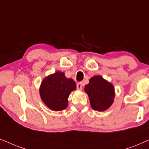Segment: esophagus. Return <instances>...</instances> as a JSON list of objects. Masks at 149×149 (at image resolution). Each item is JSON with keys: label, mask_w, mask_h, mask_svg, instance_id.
Listing matches in <instances>:
<instances>
[{"label": "esophagus", "mask_w": 149, "mask_h": 149, "mask_svg": "<svg viewBox=\"0 0 149 149\" xmlns=\"http://www.w3.org/2000/svg\"><path fill=\"white\" fill-rule=\"evenodd\" d=\"M76 86H77V88H78V90H82V86H83L82 82H78V84H77Z\"/></svg>", "instance_id": "1"}]
</instances>
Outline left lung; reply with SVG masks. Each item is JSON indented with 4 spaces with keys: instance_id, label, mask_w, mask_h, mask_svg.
Here are the masks:
<instances>
[{
    "instance_id": "left-lung-1",
    "label": "left lung",
    "mask_w": 149,
    "mask_h": 149,
    "mask_svg": "<svg viewBox=\"0 0 149 149\" xmlns=\"http://www.w3.org/2000/svg\"><path fill=\"white\" fill-rule=\"evenodd\" d=\"M84 91L88 95L91 107L95 110H106L114 102L113 85L102 76H95L91 78L88 84L85 86Z\"/></svg>"
}]
</instances>
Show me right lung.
Returning a JSON list of instances; mask_svg holds the SVG:
<instances>
[{
    "instance_id": "add662e5",
    "label": "right lung",
    "mask_w": 149,
    "mask_h": 149,
    "mask_svg": "<svg viewBox=\"0 0 149 149\" xmlns=\"http://www.w3.org/2000/svg\"><path fill=\"white\" fill-rule=\"evenodd\" d=\"M76 88L72 79L67 78L64 73L57 71L43 80L39 93L41 100L49 109L60 111L67 108L69 95Z\"/></svg>"
}]
</instances>
